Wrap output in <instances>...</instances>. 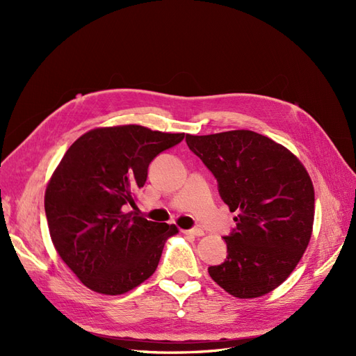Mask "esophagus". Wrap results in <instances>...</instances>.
Segmentation results:
<instances>
[{
  "label": "esophagus",
  "instance_id": "obj_1",
  "mask_svg": "<svg viewBox=\"0 0 356 356\" xmlns=\"http://www.w3.org/2000/svg\"><path fill=\"white\" fill-rule=\"evenodd\" d=\"M182 233L184 234H188V236H196V238H200V236H203V230L200 229H193V230H182Z\"/></svg>",
  "mask_w": 356,
  "mask_h": 356
}]
</instances>
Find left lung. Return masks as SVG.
<instances>
[{
  "label": "left lung",
  "mask_w": 356,
  "mask_h": 356,
  "mask_svg": "<svg viewBox=\"0 0 356 356\" xmlns=\"http://www.w3.org/2000/svg\"><path fill=\"white\" fill-rule=\"evenodd\" d=\"M190 149L218 181L234 217L227 258L209 276L238 298L268 294L293 273L314 232L315 190L289 149L252 131L186 135Z\"/></svg>",
  "instance_id": "obj_1"
}]
</instances>
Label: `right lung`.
<instances>
[{"label":"right lung","instance_id":"1","mask_svg":"<svg viewBox=\"0 0 356 356\" xmlns=\"http://www.w3.org/2000/svg\"><path fill=\"white\" fill-rule=\"evenodd\" d=\"M184 139L139 126L96 127L59 161L44 195L55 250L81 284L120 296L152 276L175 224L127 212L147 181L152 160Z\"/></svg>","mask_w":356,"mask_h":356}]
</instances>
